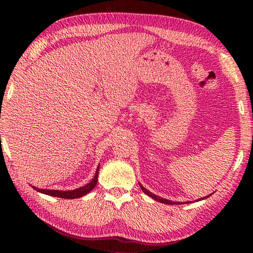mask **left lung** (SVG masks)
<instances>
[{
	"label": "left lung",
	"instance_id": "8db88e82",
	"mask_svg": "<svg viewBox=\"0 0 253 253\" xmlns=\"http://www.w3.org/2000/svg\"><path fill=\"white\" fill-rule=\"evenodd\" d=\"M139 186H140V188H142L143 190V192L144 193H146L148 196H151L152 199H154L155 201H157V202H160V203H164V204H183L182 202L179 203V202H172V201H169V200H166V199H163V198H160V196H157V195H155V194H153L152 192H149V191H147L146 188H145L142 184H139ZM211 195V194H210ZM210 195H208V196H205V198H202V199H199V200H196V201H200V200H204V199H207V198H209ZM185 203H190V202H185Z\"/></svg>",
	"mask_w": 253,
	"mask_h": 253
}]
</instances>
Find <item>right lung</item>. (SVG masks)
Segmentation results:
<instances>
[{
    "label": "right lung",
    "mask_w": 253,
    "mask_h": 253,
    "mask_svg": "<svg viewBox=\"0 0 253 253\" xmlns=\"http://www.w3.org/2000/svg\"><path fill=\"white\" fill-rule=\"evenodd\" d=\"M98 173H99V165H98L95 177L91 179V182H89L87 185L81 186L79 188H76V190L72 191H59V190H44V188H38L36 186H32L34 190H37L40 193H43L50 196H55V198H61V199H77L81 198V196L85 195L89 193L93 187L97 185L98 182Z\"/></svg>",
    "instance_id": "right-lung-1"
}]
</instances>
